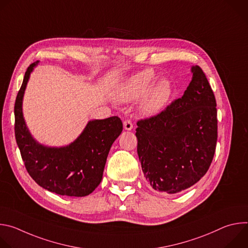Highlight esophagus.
<instances>
[{
    "instance_id": "34e87169",
    "label": "esophagus",
    "mask_w": 248,
    "mask_h": 248,
    "mask_svg": "<svg viewBox=\"0 0 248 248\" xmlns=\"http://www.w3.org/2000/svg\"><path fill=\"white\" fill-rule=\"evenodd\" d=\"M124 129H126V130H130V129H132V127H133V124H132L131 120H129V119L124 120Z\"/></svg>"
}]
</instances>
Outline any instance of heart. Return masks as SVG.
<instances>
[{"instance_id":"b5f03b06","label":"heart","mask_w":248,"mask_h":248,"mask_svg":"<svg viewBox=\"0 0 248 248\" xmlns=\"http://www.w3.org/2000/svg\"><path fill=\"white\" fill-rule=\"evenodd\" d=\"M153 70L147 69L128 78L119 90V98L122 101H135L142 98V108L148 113L161 111L170 100L172 89L166 80L155 83Z\"/></svg>"}]
</instances>
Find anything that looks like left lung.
Listing matches in <instances>:
<instances>
[{"instance_id":"left-lung-1","label":"left lung","mask_w":248,"mask_h":248,"mask_svg":"<svg viewBox=\"0 0 248 248\" xmlns=\"http://www.w3.org/2000/svg\"><path fill=\"white\" fill-rule=\"evenodd\" d=\"M182 98L136 124L137 154L150 186L176 193L196 184L213 160L218 120L216 99L199 65Z\"/></svg>"}]
</instances>
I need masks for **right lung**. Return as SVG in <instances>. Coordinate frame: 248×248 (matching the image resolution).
I'll use <instances>...</instances> for the list:
<instances>
[{"instance_id": "1", "label": "right lung", "mask_w": 248, "mask_h": 248, "mask_svg": "<svg viewBox=\"0 0 248 248\" xmlns=\"http://www.w3.org/2000/svg\"><path fill=\"white\" fill-rule=\"evenodd\" d=\"M26 69L15 103V133L24 166L43 188L66 196L90 194L101 183L110 148L123 130L119 117L91 121L80 136L66 147L50 148L35 141L22 116V97L33 67Z\"/></svg>"}]
</instances>
